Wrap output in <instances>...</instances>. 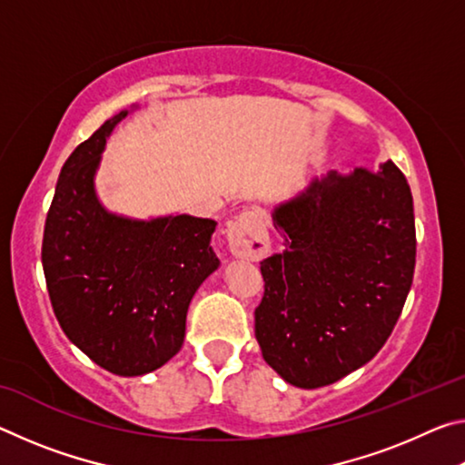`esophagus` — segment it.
<instances>
[{
	"label": "esophagus",
	"instance_id": "obj_1",
	"mask_svg": "<svg viewBox=\"0 0 465 465\" xmlns=\"http://www.w3.org/2000/svg\"><path fill=\"white\" fill-rule=\"evenodd\" d=\"M227 243L230 252L242 261L258 262L269 254L271 240L264 219L258 211H246L227 225Z\"/></svg>",
	"mask_w": 465,
	"mask_h": 465
}]
</instances>
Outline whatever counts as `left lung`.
I'll list each match as a JSON object with an SVG mask.
<instances>
[{
    "label": "left lung",
    "instance_id": "left-lung-1",
    "mask_svg": "<svg viewBox=\"0 0 465 465\" xmlns=\"http://www.w3.org/2000/svg\"><path fill=\"white\" fill-rule=\"evenodd\" d=\"M282 252L264 258L254 332L297 388L330 385L369 363L402 313L416 264L412 193L402 172H330L272 211Z\"/></svg>",
    "mask_w": 465,
    "mask_h": 465
}]
</instances>
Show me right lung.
Listing matches in <instances>:
<instances>
[{"label": "right lung", "mask_w": 465, "mask_h": 465, "mask_svg": "<svg viewBox=\"0 0 465 465\" xmlns=\"http://www.w3.org/2000/svg\"><path fill=\"white\" fill-rule=\"evenodd\" d=\"M129 110L108 119L63 163L45 222L43 271L63 332L106 371H155L184 342L186 312L217 271L213 219H131L98 201L94 176L106 139Z\"/></svg>", "instance_id": "right-lung-1"}]
</instances>
